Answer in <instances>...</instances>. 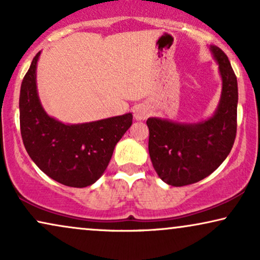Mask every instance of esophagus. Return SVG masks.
I'll return each instance as SVG.
<instances>
[{
  "label": "esophagus",
  "instance_id": "1",
  "mask_svg": "<svg viewBox=\"0 0 260 260\" xmlns=\"http://www.w3.org/2000/svg\"><path fill=\"white\" fill-rule=\"evenodd\" d=\"M135 118L137 120H143L147 119L148 116L150 115V110H149L148 106L145 105H138L136 109H135Z\"/></svg>",
  "mask_w": 260,
  "mask_h": 260
}]
</instances>
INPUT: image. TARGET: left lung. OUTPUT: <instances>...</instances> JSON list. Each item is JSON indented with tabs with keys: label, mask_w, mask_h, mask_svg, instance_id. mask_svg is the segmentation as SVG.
I'll return each mask as SVG.
<instances>
[{
	"label": "left lung",
	"mask_w": 260,
	"mask_h": 260,
	"mask_svg": "<svg viewBox=\"0 0 260 260\" xmlns=\"http://www.w3.org/2000/svg\"><path fill=\"white\" fill-rule=\"evenodd\" d=\"M212 54L222 80L218 109L211 118L195 124L148 118L149 155L159 179L170 186L199 182L229 156L237 134L238 83L227 55L216 46Z\"/></svg>",
	"instance_id": "obj_1"
}]
</instances>
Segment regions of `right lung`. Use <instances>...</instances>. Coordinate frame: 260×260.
<instances>
[{
	"mask_svg": "<svg viewBox=\"0 0 260 260\" xmlns=\"http://www.w3.org/2000/svg\"><path fill=\"white\" fill-rule=\"evenodd\" d=\"M34 56L20 91V129L33 162L56 182L69 187L91 186L105 172L113 149L133 124V115L81 124H63L49 117L37 90Z\"/></svg>",
	"mask_w": 260,
	"mask_h": 260,
	"instance_id": "add662e5",
	"label": "right lung"
}]
</instances>
